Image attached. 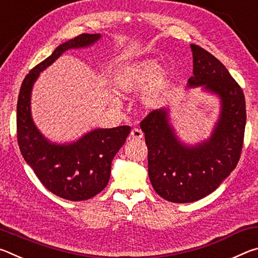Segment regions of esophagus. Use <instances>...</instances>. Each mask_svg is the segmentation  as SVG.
Returning a JSON list of instances; mask_svg holds the SVG:
<instances>
[{
	"label": "esophagus",
	"instance_id": "esophagus-1",
	"mask_svg": "<svg viewBox=\"0 0 258 258\" xmlns=\"http://www.w3.org/2000/svg\"><path fill=\"white\" fill-rule=\"evenodd\" d=\"M131 137H132L133 139H142L143 137V132L140 128H133L132 132H131Z\"/></svg>",
	"mask_w": 258,
	"mask_h": 258
}]
</instances>
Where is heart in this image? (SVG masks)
<instances>
[{
    "label": "heart",
    "mask_w": 258,
    "mask_h": 258,
    "mask_svg": "<svg viewBox=\"0 0 258 258\" xmlns=\"http://www.w3.org/2000/svg\"><path fill=\"white\" fill-rule=\"evenodd\" d=\"M150 82L152 84L143 93L142 102L152 108L160 101L169 84L168 73L160 71L157 59H143L127 64L113 80V89L119 94H130L145 89Z\"/></svg>",
    "instance_id": "obj_1"
}]
</instances>
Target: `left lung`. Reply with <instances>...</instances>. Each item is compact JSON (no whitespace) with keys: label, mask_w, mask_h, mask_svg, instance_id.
<instances>
[{"label":"left lung","mask_w":258,"mask_h":258,"mask_svg":"<svg viewBox=\"0 0 258 258\" xmlns=\"http://www.w3.org/2000/svg\"><path fill=\"white\" fill-rule=\"evenodd\" d=\"M194 76L189 86L204 85L222 100L220 120L208 141L185 147L168 124L167 109L151 111L141 121L148 147V173L155 191L171 203L197 202L216 190L241 155L246 101L224 64L199 45L191 44Z\"/></svg>","instance_id":"obj_1"}]
</instances>
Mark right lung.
Listing matches in <instances>:
<instances>
[{
    "label": "right lung",
    "mask_w": 258,
    "mask_h": 258,
    "mask_svg": "<svg viewBox=\"0 0 258 258\" xmlns=\"http://www.w3.org/2000/svg\"><path fill=\"white\" fill-rule=\"evenodd\" d=\"M100 34H81L59 45L49 58L36 64L23 81L17 102V140L24 159L38 180L60 198L82 202L91 199L107 186L113 157L131 132L127 125L92 131L77 142L56 146L38 132L30 116L32 86L42 71L68 49L92 44Z\"/></svg>",
    "instance_id": "add662e5"
}]
</instances>
